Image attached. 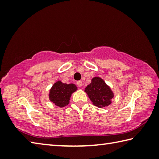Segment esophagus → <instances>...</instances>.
<instances>
[{
  "label": "esophagus",
  "instance_id": "obj_1",
  "mask_svg": "<svg viewBox=\"0 0 159 159\" xmlns=\"http://www.w3.org/2000/svg\"><path fill=\"white\" fill-rule=\"evenodd\" d=\"M77 85H78V86H79V87H82V86H83L82 81H80V80H79V81H78L77 82Z\"/></svg>",
  "mask_w": 159,
  "mask_h": 159
}]
</instances>
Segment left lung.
<instances>
[{
  "mask_svg": "<svg viewBox=\"0 0 159 159\" xmlns=\"http://www.w3.org/2000/svg\"><path fill=\"white\" fill-rule=\"evenodd\" d=\"M84 91L94 105L98 108L108 107L111 104L113 98H114V93L110 86L99 76L93 77Z\"/></svg>",
  "mask_w": 159,
  "mask_h": 159,
  "instance_id": "left-lung-1",
  "label": "left lung"
}]
</instances>
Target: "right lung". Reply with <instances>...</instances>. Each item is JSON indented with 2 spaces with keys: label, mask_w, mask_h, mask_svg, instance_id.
Here are the masks:
<instances>
[{
  "label": "right lung",
  "mask_w": 159,
  "mask_h": 159,
  "mask_svg": "<svg viewBox=\"0 0 159 159\" xmlns=\"http://www.w3.org/2000/svg\"><path fill=\"white\" fill-rule=\"evenodd\" d=\"M77 90V86L74 83L67 84L57 80L50 89L48 98L54 104L62 108L68 105L71 95Z\"/></svg>",
  "instance_id": "right-lung-1"
}]
</instances>
